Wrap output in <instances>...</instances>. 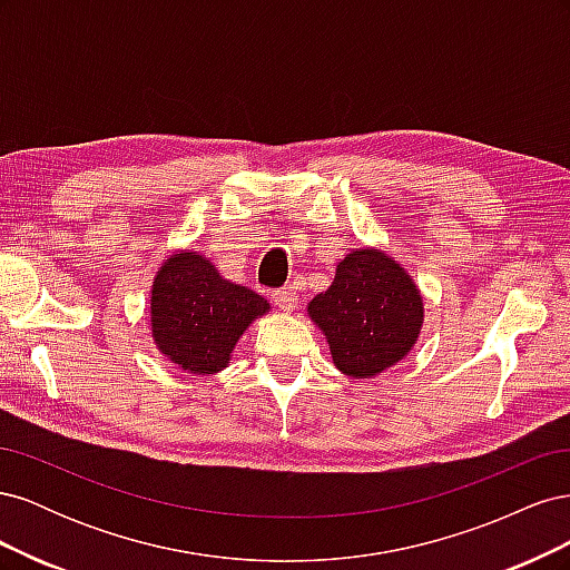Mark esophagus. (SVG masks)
Wrapping results in <instances>:
<instances>
[{"label": "esophagus", "instance_id": "esophagus-1", "mask_svg": "<svg viewBox=\"0 0 570 570\" xmlns=\"http://www.w3.org/2000/svg\"><path fill=\"white\" fill-rule=\"evenodd\" d=\"M271 299L278 304L283 312H295L297 308V292L292 287H281L271 292Z\"/></svg>", "mask_w": 570, "mask_h": 570}]
</instances>
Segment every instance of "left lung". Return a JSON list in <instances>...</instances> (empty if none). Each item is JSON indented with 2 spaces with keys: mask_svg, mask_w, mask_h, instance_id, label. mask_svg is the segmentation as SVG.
<instances>
[{
  "mask_svg": "<svg viewBox=\"0 0 570 570\" xmlns=\"http://www.w3.org/2000/svg\"><path fill=\"white\" fill-rule=\"evenodd\" d=\"M308 316L344 375L373 377L416 344L423 297L392 256L364 247L342 258L333 285L308 302Z\"/></svg>",
  "mask_w": 570,
  "mask_h": 570,
  "instance_id": "obj_1",
  "label": "left lung"
}]
</instances>
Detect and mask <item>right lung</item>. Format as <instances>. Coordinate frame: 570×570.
I'll list each match as a JSON object with an SVG mask.
<instances>
[{"mask_svg":"<svg viewBox=\"0 0 570 570\" xmlns=\"http://www.w3.org/2000/svg\"><path fill=\"white\" fill-rule=\"evenodd\" d=\"M254 289L218 275L197 252L168 256L151 285V337L178 368L197 375L218 373L249 323L268 312Z\"/></svg>","mask_w":570,"mask_h":570,"instance_id":"1","label":"right lung"}]
</instances>
